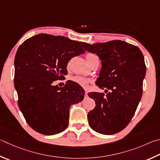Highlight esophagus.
Segmentation results:
<instances>
[{"label": "esophagus", "instance_id": "1", "mask_svg": "<svg viewBox=\"0 0 160 160\" xmlns=\"http://www.w3.org/2000/svg\"><path fill=\"white\" fill-rule=\"evenodd\" d=\"M88 96V92H87V91H85V97H87Z\"/></svg>", "mask_w": 160, "mask_h": 160}]
</instances>
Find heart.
Listing matches in <instances>:
<instances>
[{"label":"heart","instance_id":"heart-1","mask_svg":"<svg viewBox=\"0 0 160 160\" xmlns=\"http://www.w3.org/2000/svg\"><path fill=\"white\" fill-rule=\"evenodd\" d=\"M97 57V55H95L94 54H88L86 56V59L88 61V62H90L91 61L94 59V58ZM72 80L73 82L78 83V85H80L81 86L84 87V88H86L88 87V85H89V83L90 82V80L87 79L85 78L81 77V76H75L72 78Z\"/></svg>","mask_w":160,"mask_h":160}]
</instances>
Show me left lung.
Returning a JSON list of instances; mask_svg holds the SVG:
<instances>
[{
    "label": "left lung",
    "instance_id": "obj_1",
    "mask_svg": "<svg viewBox=\"0 0 160 160\" xmlns=\"http://www.w3.org/2000/svg\"><path fill=\"white\" fill-rule=\"evenodd\" d=\"M83 48L101 60L96 85L110 90L106 95L88 93L96 103L88 115L89 126L102 134H114L128 125L141 101L146 72L144 57L138 47L122 40L85 42Z\"/></svg>",
    "mask_w": 160,
    "mask_h": 160
}]
</instances>
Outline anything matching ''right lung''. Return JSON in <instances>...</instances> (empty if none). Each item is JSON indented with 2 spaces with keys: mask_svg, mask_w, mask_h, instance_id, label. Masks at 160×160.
I'll return each mask as SVG.
<instances>
[{
  "mask_svg": "<svg viewBox=\"0 0 160 160\" xmlns=\"http://www.w3.org/2000/svg\"><path fill=\"white\" fill-rule=\"evenodd\" d=\"M85 42L64 36L40 33L19 46L14 58V88L18 106L32 129L45 135L63 132L68 125L69 109L81 102L85 91L76 82L54 85L64 79L71 58L84 54Z\"/></svg>",
  "mask_w": 160,
  "mask_h": 160,
  "instance_id": "obj_1",
  "label": "right lung"
}]
</instances>
